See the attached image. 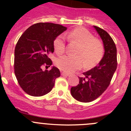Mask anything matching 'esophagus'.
Segmentation results:
<instances>
[{
	"label": "esophagus",
	"instance_id": "34e87169",
	"mask_svg": "<svg viewBox=\"0 0 131 131\" xmlns=\"http://www.w3.org/2000/svg\"><path fill=\"white\" fill-rule=\"evenodd\" d=\"M61 75H63V76H66V77H68L69 76L70 74L67 73V72H61Z\"/></svg>",
	"mask_w": 131,
	"mask_h": 131
}]
</instances>
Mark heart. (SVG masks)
I'll return each instance as SVG.
<instances>
[{"mask_svg":"<svg viewBox=\"0 0 131 131\" xmlns=\"http://www.w3.org/2000/svg\"><path fill=\"white\" fill-rule=\"evenodd\" d=\"M65 38L78 45L75 52V54L77 56L65 55L58 58L56 61V65L61 70L71 73L80 69L83 66V60L85 67L89 68L100 61L102 58L103 53L102 43L100 40L94 39L92 34L86 29L77 28L66 32L64 35L58 36L54 42V47L59 54L65 51Z\"/></svg>","mask_w":131,"mask_h":131,"instance_id":"1","label":"heart"}]
</instances>
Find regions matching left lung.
Listing matches in <instances>:
<instances>
[{
  "instance_id": "1",
  "label": "left lung",
  "mask_w": 131,
  "mask_h": 131,
  "mask_svg": "<svg viewBox=\"0 0 131 131\" xmlns=\"http://www.w3.org/2000/svg\"><path fill=\"white\" fill-rule=\"evenodd\" d=\"M103 43L105 53L94 68L83 73L79 84L71 88V94L77 101L88 103L101 96L110 85L117 69V48L110 35L105 30L93 26Z\"/></svg>"
}]
</instances>
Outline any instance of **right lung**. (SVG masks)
Masks as SVG:
<instances>
[{
    "label": "right lung",
    "mask_w": 131,
    "mask_h": 131,
    "mask_svg": "<svg viewBox=\"0 0 131 131\" xmlns=\"http://www.w3.org/2000/svg\"><path fill=\"white\" fill-rule=\"evenodd\" d=\"M67 27L52 23L31 25L22 34L14 50V73L21 88L28 94L42 96L49 93L60 77L59 69L42 70L52 64L49 58L53 53L54 41Z\"/></svg>",
    "instance_id": "1"
}]
</instances>
